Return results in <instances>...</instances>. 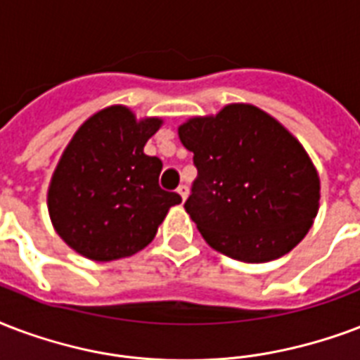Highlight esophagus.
<instances>
[{"instance_id":"esophagus-1","label":"esophagus","mask_w":360,"mask_h":360,"mask_svg":"<svg viewBox=\"0 0 360 360\" xmlns=\"http://www.w3.org/2000/svg\"><path fill=\"white\" fill-rule=\"evenodd\" d=\"M177 194H179L181 198H183V202H185L186 196H188V186H186V185L177 186Z\"/></svg>"}]
</instances>
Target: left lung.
Returning a JSON list of instances; mask_svg holds the SVG:
<instances>
[{
    "label": "left lung",
    "instance_id": "obj_1",
    "mask_svg": "<svg viewBox=\"0 0 360 360\" xmlns=\"http://www.w3.org/2000/svg\"><path fill=\"white\" fill-rule=\"evenodd\" d=\"M177 131L198 169L185 210L215 251L259 264L304 240L319 211L321 181L279 120L251 103H230Z\"/></svg>",
    "mask_w": 360,
    "mask_h": 360
}]
</instances>
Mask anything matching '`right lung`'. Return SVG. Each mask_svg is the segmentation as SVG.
Wrapping results in <instances>:
<instances>
[{
    "mask_svg": "<svg viewBox=\"0 0 360 360\" xmlns=\"http://www.w3.org/2000/svg\"><path fill=\"white\" fill-rule=\"evenodd\" d=\"M162 119H136L111 105L79 126L52 174L46 205L52 226L90 260L131 257L155 240L177 192L162 191V160L143 153Z\"/></svg>",
    "mask_w": 360,
    "mask_h": 360,
    "instance_id": "add662e5",
    "label": "right lung"
}]
</instances>
